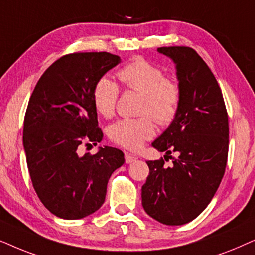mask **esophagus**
I'll use <instances>...</instances> for the list:
<instances>
[{"instance_id":"1","label":"esophagus","mask_w":255,"mask_h":255,"mask_svg":"<svg viewBox=\"0 0 255 255\" xmlns=\"http://www.w3.org/2000/svg\"><path fill=\"white\" fill-rule=\"evenodd\" d=\"M125 159H126V163H128V164H129V163H133L134 161H136L137 157L135 155L130 154V152H126Z\"/></svg>"}]
</instances>
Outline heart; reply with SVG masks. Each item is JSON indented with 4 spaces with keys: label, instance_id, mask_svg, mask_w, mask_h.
<instances>
[{
    "label": "heart",
    "instance_id": "1",
    "mask_svg": "<svg viewBox=\"0 0 255 255\" xmlns=\"http://www.w3.org/2000/svg\"><path fill=\"white\" fill-rule=\"evenodd\" d=\"M118 78L126 87L142 93L140 118H124L114 122L108 136L114 143L136 150L155 135V120L168 125L178 113L182 99L181 85L165 77L161 66L144 58H136L119 70ZM119 97V86L110 78L103 77L93 87L94 108L105 118L114 114Z\"/></svg>",
    "mask_w": 255,
    "mask_h": 255
}]
</instances>
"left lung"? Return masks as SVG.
<instances>
[{
    "label": "left lung",
    "instance_id": "1",
    "mask_svg": "<svg viewBox=\"0 0 255 255\" xmlns=\"http://www.w3.org/2000/svg\"><path fill=\"white\" fill-rule=\"evenodd\" d=\"M157 51L175 63L182 99L177 115L151 145L165 156H178L172 157L171 167H165L163 158L147 162L142 206L159 223L183 225L204 211L222 182L229 118L218 83L195 50L168 46Z\"/></svg>",
    "mask_w": 255,
    "mask_h": 255
}]
</instances>
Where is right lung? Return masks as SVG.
I'll return each instance as SVG.
<instances>
[{"label": "right lung", "instance_id": "right-lung-1", "mask_svg": "<svg viewBox=\"0 0 255 255\" xmlns=\"http://www.w3.org/2000/svg\"><path fill=\"white\" fill-rule=\"evenodd\" d=\"M108 52L63 56L39 78L24 117L23 145L33 189L59 218L92 215L104 204L107 183L125 163L113 147L79 155L81 143L103 140L92 93L94 85L120 63Z\"/></svg>", "mask_w": 255, "mask_h": 255}]
</instances>
